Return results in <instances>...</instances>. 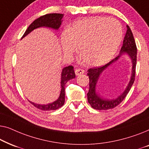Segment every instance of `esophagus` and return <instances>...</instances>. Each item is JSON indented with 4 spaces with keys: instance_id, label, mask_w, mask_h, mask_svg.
<instances>
[{
    "instance_id": "obj_1",
    "label": "esophagus",
    "mask_w": 149,
    "mask_h": 149,
    "mask_svg": "<svg viewBox=\"0 0 149 149\" xmlns=\"http://www.w3.org/2000/svg\"><path fill=\"white\" fill-rule=\"evenodd\" d=\"M83 73H85V70H83V69L77 68L76 70H75V74H76L77 76H79V75L83 74Z\"/></svg>"
}]
</instances>
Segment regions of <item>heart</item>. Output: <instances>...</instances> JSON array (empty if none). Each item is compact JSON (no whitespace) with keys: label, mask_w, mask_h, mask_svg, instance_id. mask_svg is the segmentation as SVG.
Returning a JSON list of instances; mask_svg holds the SVG:
<instances>
[{"label":"heart","mask_w":149,"mask_h":149,"mask_svg":"<svg viewBox=\"0 0 149 149\" xmlns=\"http://www.w3.org/2000/svg\"><path fill=\"white\" fill-rule=\"evenodd\" d=\"M123 39L121 24L114 18L94 17L76 22L61 35L64 54L72 56L78 45L87 64L100 66L109 62Z\"/></svg>","instance_id":"b5f03b06"}]
</instances>
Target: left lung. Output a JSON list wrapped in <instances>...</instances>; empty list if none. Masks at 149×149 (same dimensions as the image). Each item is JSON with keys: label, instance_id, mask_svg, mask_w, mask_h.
Returning a JSON list of instances; mask_svg holds the SVG:
<instances>
[{"label": "left lung", "instance_id": "8db88e82", "mask_svg": "<svg viewBox=\"0 0 149 149\" xmlns=\"http://www.w3.org/2000/svg\"><path fill=\"white\" fill-rule=\"evenodd\" d=\"M125 53H127L129 56L132 64V74L130 82L125 91L117 99H103L96 93V85L99 78V76L103 70H105L110 65L116 61ZM136 60H137V48H136V42L131 29H130L129 26L127 25V31H126V34L125 37H124L123 42V46H122L121 50H120L119 56L116 57L115 59H113V60H111V62L104 65V66L97 67V68H90L87 70V72H87V76H89V89L88 93L87 94V100H88V102L93 109L99 110V111L111 109L117 107L123 100V99L129 93L132 85L134 84V80H135Z\"/></svg>", "mask_w": 149, "mask_h": 149}]
</instances>
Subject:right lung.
Instances as JSON below:
<instances>
[{
  "label": "right lung",
  "mask_w": 149,
  "mask_h": 149,
  "mask_svg": "<svg viewBox=\"0 0 149 149\" xmlns=\"http://www.w3.org/2000/svg\"><path fill=\"white\" fill-rule=\"evenodd\" d=\"M64 14L61 13H49L42 15L34 20L30 25L28 26L25 33L24 34L22 38L25 37L32 30L40 27L51 28L54 30H58L62 24V19ZM72 66H68L62 69L61 74V91L60 96L57 100L52 103H49L47 104H38L29 101L34 107L42 111H54L60 109L64 105L65 102V85L66 83L70 79L75 77V73Z\"/></svg>",
  "instance_id": "1"
}]
</instances>
